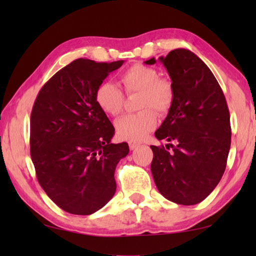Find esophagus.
<instances>
[{"label":"esophagus","mask_w":256,"mask_h":256,"mask_svg":"<svg viewBox=\"0 0 256 256\" xmlns=\"http://www.w3.org/2000/svg\"><path fill=\"white\" fill-rule=\"evenodd\" d=\"M128 146H130V149L134 150V149H136L138 146H140V144H138V142H136V141H128Z\"/></svg>","instance_id":"esophagus-1"}]
</instances>
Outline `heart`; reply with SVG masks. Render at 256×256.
<instances>
[{"label": "heart", "mask_w": 256, "mask_h": 256, "mask_svg": "<svg viewBox=\"0 0 256 256\" xmlns=\"http://www.w3.org/2000/svg\"><path fill=\"white\" fill-rule=\"evenodd\" d=\"M120 86L128 94L140 92L138 112L128 114L116 122V133L120 138L140 141L157 125V115L151 110L164 114L174 102V88L170 80L159 78L156 68L136 63L124 70L120 76ZM97 106L110 116H118L123 110L124 94L112 82H102L94 92Z\"/></svg>", "instance_id": "heart-1"}]
</instances>
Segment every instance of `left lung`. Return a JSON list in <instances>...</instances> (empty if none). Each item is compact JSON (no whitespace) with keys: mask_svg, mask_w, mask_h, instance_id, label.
I'll return each mask as SVG.
<instances>
[{"mask_svg":"<svg viewBox=\"0 0 256 256\" xmlns=\"http://www.w3.org/2000/svg\"><path fill=\"white\" fill-rule=\"evenodd\" d=\"M172 79L174 102L154 136L166 148L151 146L156 186L162 196L193 206L209 196L222 180L230 149V116L218 81L203 60L177 48L159 58ZM146 64H154L152 58Z\"/></svg>","mask_w":256,"mask_h":256,"instance_id":"obj_1","label":"left lung"}]
</instances>
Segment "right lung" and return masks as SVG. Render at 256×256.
<instances>
[{"label":"right lung","instance_id":"add662e5","mask_svg":"<svg viewBox=\"0 0 256 256\" xmlns=\"http://www.w3.org/2000/svg\"><path fill=\"white\" fill-rule=\"evenodd\" d=\"M123 63L78 58L56 72L34 100L30 154L37 180L68 214H92L115 194V168L130 149L126 142H110L115 128L94 92Z\"/></svg>","mask_w":256,"mask_h":256}]
</instances>
